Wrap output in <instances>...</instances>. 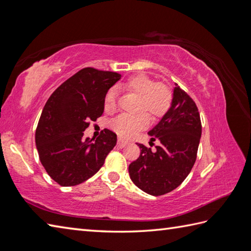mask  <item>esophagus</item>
Returning a JSON list of instances; mask_svg holds the SVG:
<instances>
[{"label": "esophagus", "mask_w": 251, "mask_h": 251, "mask_svg": "<svg viewBox=\"0 0 251 251\" xmlns=\"http://www.w3.org/2000/svg\"><path fill=\"white\" fill-rule=\"evenodd\" d=\"M127 144H128V141L122 139V138H118V140H117V146H118V147H121V148L125 147Z\"/></svg>", "instance_id": "esophagus-1"}]
</instances>
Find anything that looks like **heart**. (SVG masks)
<instances>
[{
	"label": "heart",
	"mask_w": 251,
	"mask_h": 251,
	"mask_svg": "<svg viewBox=\"0 0 251 251\" xmlns=\"http://www.w3.org/2000/svg\"><path fill=\"white\" fill-rule=\"evenodd\" d=\"M126 90L138 95V114L129 115L122 114L112 122L113 129L122 136L134 135L148 126L149 118L157 120L162 117L169 110L171 104V93L168 86L162 83H154V81L144 74L131 75L124 83ZM104 106L107 112H113L117 106V92L112 88L106 92L104 99Z\"/></svg>",
	"instance_id": "b5f03b06"
}]
</instances>
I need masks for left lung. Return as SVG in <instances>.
<instances>
[{"mask_svg":"<svg viewBox=\"0 0 251 251\" xmlns=\"http://www.w3.org/2000/svg\"><path fill=\"white\" fill-rule=\"evenodd\" d=\"M202 125L197 104L180 86L173 89L171 106L160 122L148 131L149 144H137L140 156L128 167L131 181L153 197L177 188L192 169L201 139Z\"/></svg>","mask_w":251,"mask_h":251,"instance_id":"1","label":"left lung"}]
</instances>
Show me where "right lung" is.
<instances>
[{
    "instance_id": "right-lung-1",
    "label": "right lung",
    "mask_w": 251,
    "mask_h": 251,
    "mask_svg": "<svg viewBox=\"0 0 251 251\" xmlns=\"http://www.w3.org/2000/svg\"><path fill=\"white\" fill-rule=\"evenodd\" d=\"M121 75L84 68L50 95L40 115L35 140L45 170L61 186L90 179L115 147L117 136L102 130L97 139L84 138L90 121L104 112V99Z\"/></svg>"
}]
</instances>
